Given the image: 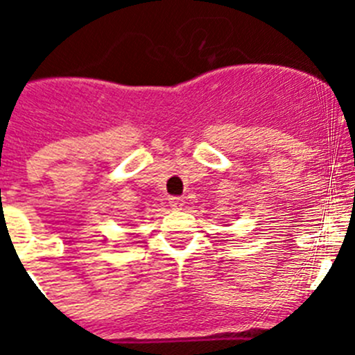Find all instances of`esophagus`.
Returning a JSON list of instances; mask_svg holds the SVG:
<instances>
[{
	"label": "esophagus",
	"mask_w": 355,
	"mask_h": 355,
	"mask_svg": "<svg viewBox=\"0 0 355 355\" xmlns=\"http://www.w3.org/2000/svg\"><path fill=\"white\" fill-rule=\"evenodd\" d=\"M168 204H171L172 209L181 211L184 207V199H181V197H171V199H168Z\"/></svg>",
	"instance_id": "esophagus-1"
}]
</instances>
